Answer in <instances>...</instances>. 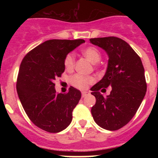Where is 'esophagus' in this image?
Here are the masks:
<instances>
[{
  "label": "esophagus",
  "instance_id": "obj_1",
  "mask_svg": "<svg viewBox=\"0 0 158 158\" xmlns=\"http://www.w3.org/2000/svg\"><path fill=\"white\" fill-rule=\"evenodd\" d=\"M88 92H82V93H81V96H82V97H85V96H86L88 95Z\"/></svg>",
  "mask_w": 158,
  "mask_h": 158
}]
</instances>
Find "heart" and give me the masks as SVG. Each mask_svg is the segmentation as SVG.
I'll return each instance as SVG.
<instances>
[{"label": "heart", "mask_w": 158, "mask_h": 158, "mask_svg": "<svg viewBox=\"0 0 158 158\" xmlns=\"http://www.w3.org/2000/svg\"><path fill=\"white\" fill-rule=\"evenodd\" d=\"M82 54L85 57L89 62L93 64H96L101 59V54L98 49L94 47H89L84 49ZM75 57L73 54H69L65 57L64 61V65L66 70H72L74 67ZM94 78L91 76H83L76 74L71 78V83L73 86L79 89H85L90 84L93 83Z\"/></svg>", "instance_id": "1"}]
</instances>
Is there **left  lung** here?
<instances>
[{
	"mask_svg": "<svg viewBox=\"0 0 158 158\" xmlns=\"http://www.w3.org/2000/svg\"><path fill=\"white\" fill-rule=\"evenodd\" d=\"M89 40L108 55L104 77L91 88V94L96 100L92 107V115L100 127L116 131L131 121L144 99L147 87L144 67L132 47L119 38L111 36ZM108 86L112 91L104 98L101 92L106 91Z\"/></svg>",
	"mask_w": 158,
	"mask_h": 158,
	"instance_id": "left-lung-1",
	"label": "left lung"
}]
</instances>
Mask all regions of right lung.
<instances>
[{
    "mask_svg": "<svg viewBox=\"0 0 158 158\" xmlns=\"http://www.w3.org/2000/svg\"><path fill=\"white\" fill-rule=\"evenodd\" d=\"M83 43L84 40H47L22 60L16 82L18 96L31 121L43 131L58 133L72 121L81 93L73 87L65 94L58 93L54 81L65 71L67 54Z\"/></svg>",
    "mask_w": 158,
    "mask_h": 158,
    "instance_id": "right-lung-1",
    "label": "right lung"
}]
</instances>
